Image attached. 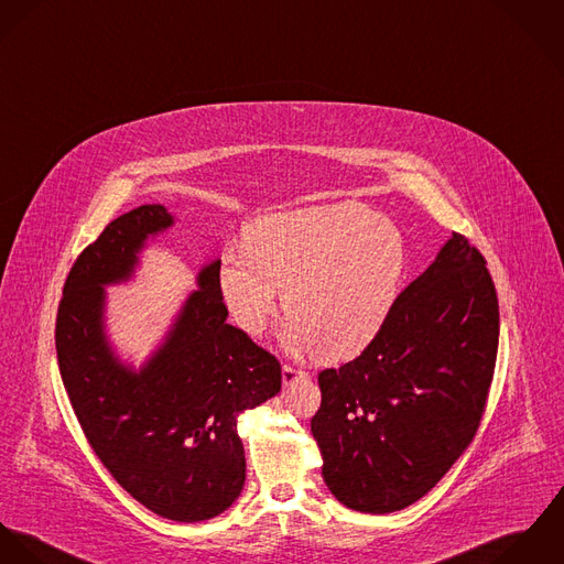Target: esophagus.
Listing matches in <instances>:
<instances>
[{
    "label": "esophagus",
    "mask_w": 564,
    "mask_h": 564,
    "mask_svg": "<svg viewBox=\"0 0 564 564\" xmlns=\"http://www.w3.org/2000/svg\"><path fill=\"white\" fill-rule=\"evenodd\" d=\"M281 376H283V384L288 387V384H292V382H299V380L307 378V372H305V370H299V368H292V366H283Z\"/></svg>",
    "instance_id": "esophagus-1"
}]
</instances>
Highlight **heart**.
I'll return each instance as SVG.
<instances>
[{
  "label": "heart",
  "instance_id": "b5f03b06",
  "mask_svg": "<svg viewBox=\"0 0 564 564\" xmlns=\"http://www.w3.org/2000/svg\"><path fill=\"white\" fill-rule=\"evenodd\" d=\"M404 270V238L391 220L335 203L257 218L245 231V251L223 252L218 288L231 319L251 337L265 333L283 290V344L337 361L378 335Z\"/></svg>",
  "mask_w": 564,
  "mask_h": 564
}]
</instances>
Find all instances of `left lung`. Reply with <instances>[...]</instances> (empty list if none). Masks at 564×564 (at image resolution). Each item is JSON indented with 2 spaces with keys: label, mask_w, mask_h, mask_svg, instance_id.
I'll return each instance as SVG.
<instances>
[{
  "label": "left lung",
  "mask_w": 564,
  "mask_h": 564,
  "mask_svg": "<svg viewBox=\"0 0 564 564\" xmlns=\"http://www.w3.org/2000/svg\"><path fill=\"white\" fill-rule=\"evenodd\" d=\"M498 339L487 261L452 234L368 348L317 375L322 404L312 433L330 494L372 514L424 498L480 426Z\"/></svg>",
  "instance_id": "left-lung-1"
}]
</instances>
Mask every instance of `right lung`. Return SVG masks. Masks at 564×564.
Masks as SVG:
<instances>
[{"label": "right lung", "mask_w": 564, "mask_h": 564, "mask_svg": "<svg viewBox=\"0 0 564 564\" xmlns=\"http://www.w3.org/2000/svg\"><path fill=\"white\" fill-rule=\"evenodd\" d=\"M175 218L140 205L73 263L56 319L64 389L99 460L133 500L173 521L227 510L247 480L238 415L281 391V364L227 322L218 261L200 268L160 348L140 370L106 335V285L133 276L138 252Z\"/></svg>", "instance_id": "obj_1"}]
</instances>
